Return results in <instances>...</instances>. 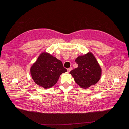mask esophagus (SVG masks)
Returning <instances> with one entry per match:
<instances>
[{
    "instance_id": "34e87169",
    "label": "esophagus",
    "mask_w": 129,
    "mask_h": 129,
    "mask_svg": "<svg viewBox=\"0 0 129 129\" xmlns=\"http://www.w3.org/2000/svg\"><path fill=\"white\" fill-rule=\"evenodd\" d=\"M71 70H72V67H70V68H69L67 69V71H68V72H69Z\"/></svg>"
}]
</instances>
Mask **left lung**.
Instances as JSON below:
<instances>
[{
    "label": "left lung",
    "mask_w": 129,
    "mask_h": 129,
    "mask_svg": "<svg viewBox=\"0 0 129 129\" xmlns=\"http://www.w3.org/2000/svg\"><path fill=\"white\" fill-rule=\"evenodd\" d=\"M78 67L70 73L77 84L83 88L95 85L100 80L102 70L95 58L91 52L78 57L75 60Z\"/></svg>",
    "instance_id": "obj_1"
}]
</instances>
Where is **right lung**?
I'll use <instances>...</instances> for the list:
<instances>
[{"label": "right lung", "mask_w": 129, "mask_h": 129, "mask_svg": "<svg viewBox=\"0 0 129 129\" xmlns=\"http://www.w3.org/2000/svg\"><path fill=\"white\" fill-rule=\"evenodd\" d=\"M66 71L60 60L46 52L41 53L30 68L35 83L45 89L54 86L60 76Z\"/></svg>", "instance_id": "add662e5"}]
</instances>
